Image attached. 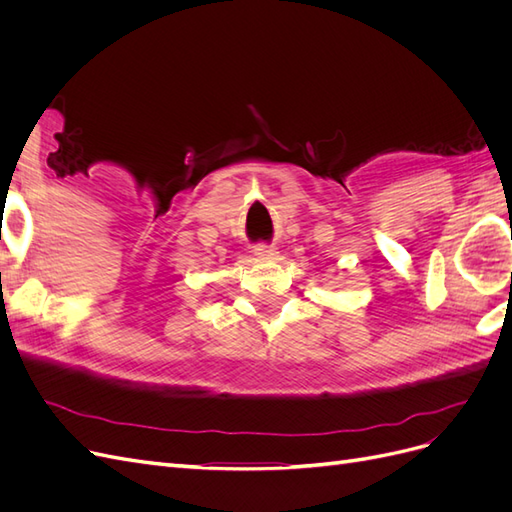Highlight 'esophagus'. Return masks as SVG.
<instances>
[{
    "label": "esophagus",
    "mask_w": 512,
    "mask_h": 512,
    "mask_svg": "<svg viewBox=\"0 0 512 512\" xmlns=\"http://www.w3.org/2000/svg\"><path fill=\"white\" fill-rule=\"evenodd\" d=\"M254 254L260 258V260H273L277 256V250L273 245H258Z\"/></svg>",
    "instance_id": "1"
}]
</instances>
